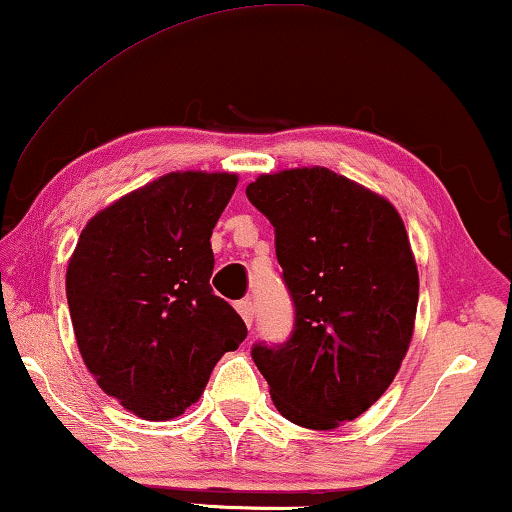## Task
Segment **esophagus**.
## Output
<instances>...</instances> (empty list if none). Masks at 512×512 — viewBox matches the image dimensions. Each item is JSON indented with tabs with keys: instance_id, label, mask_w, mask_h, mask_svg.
Returning <instances> with one entry per match:
<instances>
[{
	"instance_id": "1",
	"label": "esophagus",
	"mask_w": 512,
	"mask_h": 512,
	"mask_svg": "<svg viewBox=\"0 0 512 512\" xmlns=\"http://www.w3.org/2000/svg\"><path fill=\"white\" fill-rule=\"evenodd\" d=\"M235 307H237V312H240V317L244 319V324L251 328V324H254V312H256L254 303H251V300L247 298V300H240V303H237Z\"/></svg>"
}]
</instances>
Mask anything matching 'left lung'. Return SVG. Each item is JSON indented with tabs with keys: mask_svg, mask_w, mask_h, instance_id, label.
<instances>
[{
	"mask_svg": "<svg viewBox=\"0 0 512 512\" xmlns=\"http://www.w3.org/2000/svg\"><path fill=\"white\" fill-rule=\"evenodd\" d=\"M247 198L275 226L296 305L291 338L254 345L275 408L314 431L363 415L408 354L419 275L401 214L328 167L261 174Z\"/></svg>",
	"mask_w": 512,
	"mask_h": 512,
	"instance_id": "left-lung-1",
	"label": "left lung"
}]
</instances>
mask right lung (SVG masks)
<instances>
[{
  "label": "right lung",
  "mask_w": 512,
  "mask_h": 512,
  "mask_svg": "<svg viewBox=\"0 0 512 512\" xmlns=\"http://www.w3.org/2000/svg\"><path fill=\"white\" fill-rule=\"evenodd\" d=\"M237 174L170 172L81 230L67 303L83 363L132 415L167 422L198 403L247 326L214 296L212 230Z\"/></svg>",
  "instance_id": "obj_1"
}]
</instances>
